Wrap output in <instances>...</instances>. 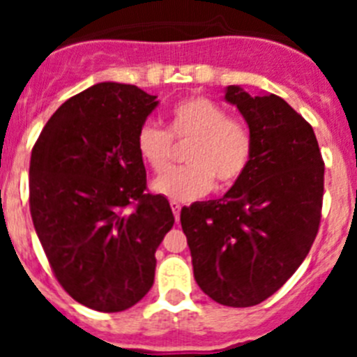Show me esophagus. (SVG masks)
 Returning <instances> with one entry per match:
<instances>
[{
	"instance_id": "1",
	"label": "esophagus",
	"mask_w": 357,
	"mask_h": 357,
	"mask_svg": "<svg viewBox=\"0 0 357 357\" xmlns=\"http://www.w3.org/2000/svg\"><path fill=\"white\" fill-rule=\"evenodd\" d=\"M169 206H172L173 216H175V220H176V222H178V220H181V209H182V206H181V204H178V202H175V200L169 202Z\"/></svg>"
}]
</instances>
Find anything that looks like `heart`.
Returning <instances> with one entry per match:
<instances>
[{
	"label": "heart",
	"mask_w": 357,
	"mask_h": 357,
	"mask_svg": "<svg viewBox=\"0 0 357 357\" xmlns=\"http://www.w3.org/2000/svg\"><path fill=\"white\" fill-rule=\"evenodd\" d=\"M175 143H188L185 166L173 168L153 182V189L172 200L189 202L213 189L229 188L245 175L252 160V135L238 119L207 98H188L169 112L168 132L144 123L135 135L137 153L155 173L168 169Z\"/></svg>",
	"instance_id": "b5f03b06"
}]
</instances>
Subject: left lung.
Here are the masks:
<instances>
[{
	"label": "left lung",
	"instance_id": "1",
	"mask_svg": "<svg viewBox=\"0 0 357 357\" xmlns=\"http://www.w3.org/2000/svg\"><path fill=\"white\" fill-rule=\"evenodd\" d=\"M225 100L248 123L250 166L223 198L182 207L181 223L202 291L250 307L282 288L313 247L324 159L313 127L280 96L230 85Z\"/></svg>",
	"mask_w": 357,
	"mask_h": 357
}]
</instances>
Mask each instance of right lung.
<instances>
[{
  "label": "right lung",
  "instance_id": "1",
  "mask_svg": "<svg viewBox=\"0 0 357 357\" xmlns=\"http://www.w3.org/2000/svg\"><path fill=\"white\" fill-rule=\"evenodd\" d=\"M155 98L135 85H93L56 109L31 150L30 213L53 275L102 313L150 291L155 250L175 223L166 197L148 193L135 146Z\"/></svg>",
  "mask_w": 357,
  "mask_h": 357
}]
</instances>
